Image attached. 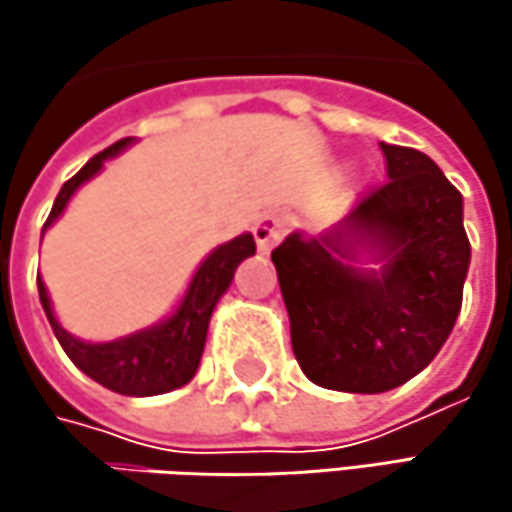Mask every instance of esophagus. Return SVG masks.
<instances>
[{
    "label": "esophagus",
    "instance_id": "1",
    "mask_svg": "<svg viewBox=\"0 0 512 512\" xmlns=\"http://www.w3.org/2000/svg\"><path fill=\"white\" fill-rule=\"evenodd\" d=\"M284 228H287V213H281V210L263 213L255 222V228H252V231H255L257 249H260V252H269V249L281 240Z\"/></svg>",
    "mask_w": 512,
    "mask_h": 512
}]
</instances>
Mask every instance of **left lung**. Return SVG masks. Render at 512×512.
Segmentation results:
<instances>
[{"mask_svg": "<svg viewBox=\"0 0 512 512\" xmlns=\"http://www.w3.org/2000/svg\"><path fill=\"white\" fill-rule=\"evenodd\" d=\"M388 183L335 228L293 231L275 252L293 356L332 391L382 394L445 347L471 246L462 195L427 154L382 145Z\"/></svg>", "mask_w": 512, "mask_h": 512, "instance_id": "left-lung-1", "label": "left lung"}]
</instances>
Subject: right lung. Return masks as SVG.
Here are the masks:
<instances>
[{"mask_svg": "<svg viewBox=\"0 0 512 512\" xmlns=\"http://www.w3.org/2000/svg\"><path fill=\"white\" fill-rule=\"evenodd\" d=\"M130 145H133V139H121L112 148H106L103 154L91 156L61 186V192L52 204L50 219L41 231V240H44L52 222H58V216L70 204L76 189L82 183H88L91 177H97L103 171L106 159L127 151ZM252 255H255V237L252 234H240V237L216 246L201 260V266L195 269L183 299L174 305V311L168 317H162L159 323L148 326V329L115 338V341H82V338L70 335L58 323V317L52 311L47 284L41 278H38V293H41L44 314L50 320L61 350L85 376H91L103 388L127 394V397H154V394H165V391L186 385L195 376L201 356H204V341H207L213 308L228 293L237 266Z\"/></svg>", "mask_w": 512, "mask_h": 512, "instance_id": "obj_1", "label": "right lung"}]
</instances>
